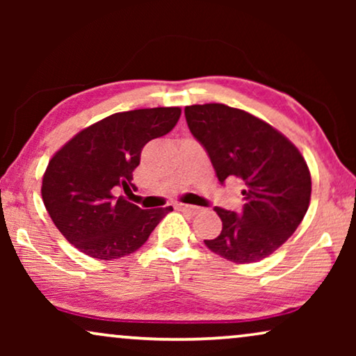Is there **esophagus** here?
<instances>
[{"label":"esophagus","instance_id":"1","mask_svg":"<svg viewBox=\"0 0 356 356\" xmlns=\"http://www.w3.org/2000/svg\"><path fill=\"white\" fill-rule=\"evenodd\" d=\"M177 209H178V211H183V212L191 213V216H194V213L199 212V207H196V206H189V204H177Z\"/></svg>","mask_w":356,"mask_h":356}]
</instances>
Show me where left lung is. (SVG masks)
<instances>
[{
	"label": "left lung",
	"instance_id": "left-lung-1",
	"mask_svg": "<svg viewBox=\"0 0 356 356\" xmlns=\"http://www.w3.org/2000/svg\"><path fill=\"white\" fill-rule=\"evenodd\" d=\"M188 128L211 157L218 181L245 184L241 212L216 207L220 235L204 240L216 254L236 264L257 262L284 245L303 220L311 175L300 150L248 111L223 104L184 108Z\"/></svg>",
	"mask_w": 356,
	"mask_h": 356
}]
</instances>
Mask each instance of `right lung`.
<instances>
[{
	"mask_svg": "<svg viewBox=\"0 0 356 356\" xmlns=\"http://www.w3.org/2000/svg\"><path fill=\"white\" fill-rule=\"evenodd\" d=\"M179 106L121 111L82 129L48 162L42 199L53 223L71 245L95 259L138 251L172 206L143 209L115 197L129 191L133 172L149 140L178 123Z\"/></svg>",
	"mask_w": 356,
	"mask_h": 356,
	"instance_id": "add662e5",
	"label": "right lung"
}]
</instances>
